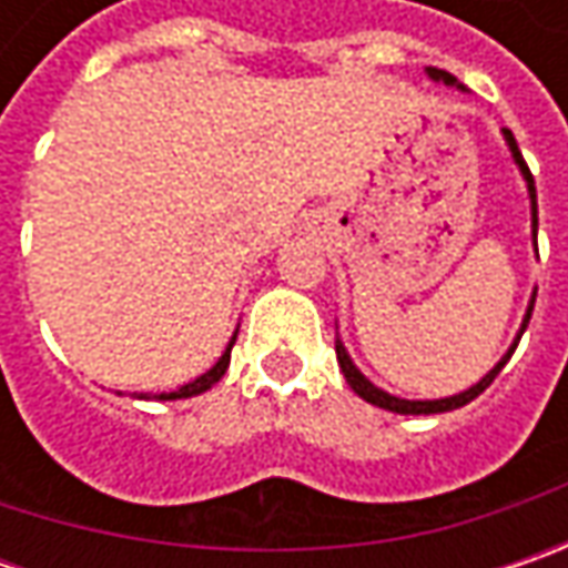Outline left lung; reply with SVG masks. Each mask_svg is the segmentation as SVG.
<instances>
[{
  "label": "left lung",
  "mask_w": 568,
  "mask_h": 568,
  "mask_svg": "<svg viewBox=\"0 0 568 568\" xmlns=\"http://www.w3.org/2000/svg\"><path fill=\"white\" fill-rule=\"evenodd\" d=\"M429 78L433 81H443V84H455V75H448V72H443V69H429ZM503 135H506V142H509V148H513V158L515 164L521 166V173H525V180H528V192H531V217H535V236H537V189H535V176H531V170H528V164H525V158H521V151H518V142H515V135L509 132V129H503ZM531 310H535V300H531V306H528V316H525V322H521V332H518V338H515L513 351L518 347V341H521V335H525V328H528V318H531ZM335 351H338V361H341V369H344V376H347V382H351V388L361 395L363 402L376 404V407H385V410H395V414H443V410H455V407H465L468 402H474L480 392H487L490 388V382L499 376V369L509 363V357H513V351L503 357V361L493 366L490 373L484 376V379L477 382L474 388H468V392H462V395H452V398H443V402H404V398H395V395H388V392H382V388H376L373 382L363 376L361 369L351 363V357L344 354V347H341V341L335 344Z\"/></svg>",
  "instance_id": "8db88e82"
}]
</instances>
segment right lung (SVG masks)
Wrapping results in <instances>:
<instances>
[{"instance_id":"obj_1","label":"right lung","mask_w":568,"mask_h":568,"mask_svg":"<svg viewBox=\"0 0 568 568\" xmlns=\"http://www.w3.org/2000/svg\"><path fill=\"white\" fill-rule=\"evenodd\" d=\"M233 341H236V335H233ZM233 341L227 344V351L221 354V361L214 363L211 369H207L205 376H199L195 382H189V385H183V388H176V392H170V395H158V398H164V402H173V398H192V395H202V392H207L214 382L221 379L224 373H227L230 366V351H233ZM144 398V395H142Z\"/></svg>"}]
</instances>
